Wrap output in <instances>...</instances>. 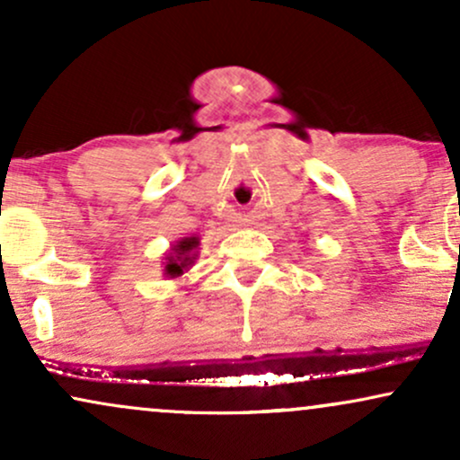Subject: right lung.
<instances>
[{
  "mask_svg": "<svg viewBox=\"0 0 460 460\" xmlns=\"http://www.w3.org/2000/svg\"><path fill=\"white\" fill-rule=\"evenodd\" d=\"M198 252H200V239L198 236H183L174 245H170L166 256H164L166 262H162L164 277H168V279L183 277L196 264L198 256H200Z\"/></svg>",
  "mask_w": 460,
  "mask_h": 460,
  "instance_id": "right-lung-1",
  "label": "right lung"
}]
</instances>
